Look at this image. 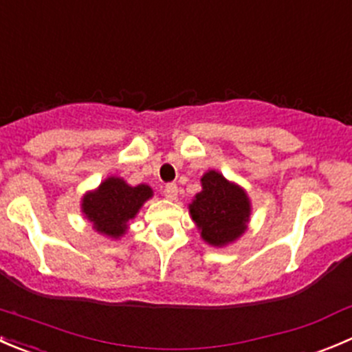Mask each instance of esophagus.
<instances>
[{"label": "esophagus", "mask_w": 352, "mask_h": 352, "mask_svg": "<svg viewBox=\"0 0 352 352\" xmlns=\"http://www.w3.org/2000/svg\"><path fill=\"white\" fill-rule=\"evenodd\" d=\"M163 192H165L166 199L175 201V199H177V194H179V189H177L175 184H166L165 190H163Z\"/></svg>", "instance_id": "esophagus-1"}]
</instances>
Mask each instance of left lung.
<instances>
[{"mask_svg":"<svg viewBox=\"0 0 352 352\" xmlns=\"http://www.w3.org/2000/svg\"><path fill=\"white\" fill-rule=\"evenodd\" d=\"M251 199L244 187L225 179L218 170L201 177V190L189 204V214L201 239L213 248L234 244L251 221Z\"/></svg>","mask_w":352,"mask_h":352,"instance_id":"8db88e82","label":"left lung"}]
</instances>
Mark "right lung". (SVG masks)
I'll use <instances>...</instances> for the list:
<instances>
[{
    "label": "right lung",
    "mask_w": 352,
    "mask_h": 352,
    "mask_svg": "<svg viewBox=\"0 0 352 352\" xmlns=\"http://www.w3.org/2000/svg\"><path fill=\"white\" fill-rule=\"evenodd\" d=\"M151 197L153 189L148 184L131 186L122 177L110 175L96 189L82 196L80 211L98 234L120 239L127 234L129 221L138 217L139 210Z\"/></svg>",
    "instance_id": "obj_1"
}]
</instances>
